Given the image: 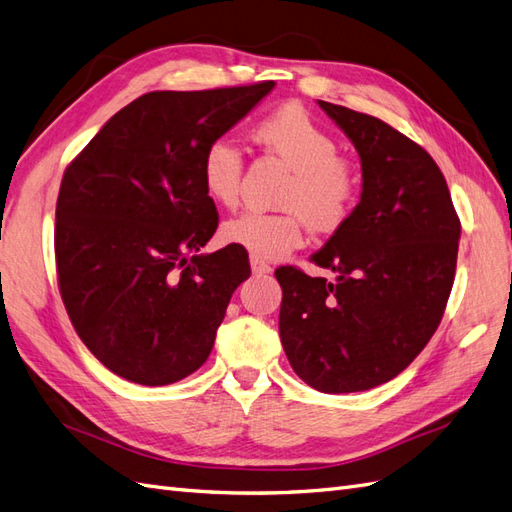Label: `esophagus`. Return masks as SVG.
Masks as SVG:
<instances>
[{"mask_svg": "<svg viewBox=\"0 0 512 512\" xmlns=\"http://www.w3.org/2000/svg\"><path fill=\"white\" fill-rule=\"evenodd\" d=\"M250 265H252V273L254 275H267V273L273 271L269 262H265L262 258H256V256L250 258Z\"/></svg>", "mask_w": 512, "mask_h": 512, "instance_id": "34e87169", "label": "esophagus"}]
</instances>
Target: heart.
Returning a JSON list of instances; mask_svg holds the SVG:
<instances>
[{
  "label": "heart",
  "instance_id": "b5f03b06",
  "mask_svg": "<svg viewBox=\"0 0 512 512\" xmlns=\"http://www.w3.org/2000/svg\"><path fill=\"white\" fill-rule=\"evenodd\" d=\"M254 137L290 168L278 196L284 209L230 217L222 228L228 243L256 258L273 260L303 245L308 224L316 232H334L347 224L359 200L362 178L351 159L338 155L334 135L303 107L284 105L256 124ZM200 176L213 202L226 209L237 206L243 178L241 150L224 137L213 140L202 153Z\"/></svg>",
  "mask_w": 512,
  "mask_h": 512
}]
</instances>
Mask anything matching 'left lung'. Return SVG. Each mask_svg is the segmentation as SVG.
<instances>
[{
  "mask_svg": "<svg viewBox=\"0 0 512 512\" xmlns=\"http://www.w3.org/2000/svg\"><path fill=\"white\" fill-rule=\"evenodd\" d=\"M362 159V200L314 265L275 269L290 366L325 394L364 392L403 372L435 334L457 271L461 222L433 157L375 116L319 101Z\"/></svg>",
  "mask_w": 512,
  "mask_h": 512,
  "instance_id": "1",
  "label": "left lung"
}]
</instances>
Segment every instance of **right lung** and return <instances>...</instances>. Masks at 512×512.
Instances as JSON below:
<instances>
[{"mask_svg": "<svg viewBox=\"0 0 512 512\" xmlns=\"http://www.w3.org/2000/svg\"><path fill=\"white\" fill-rule=\"evenodd\" d=\"M273 86L142 94L68 163L53 237L60 295L81 342L118 377L168 385L209 357L252 269L234 243L198 254L219 224L202 153Z\"/></svg>", "mask_w": 512, "mask_h": 512, "instance_id": "1", "label": "right lung"}]
</instances>
